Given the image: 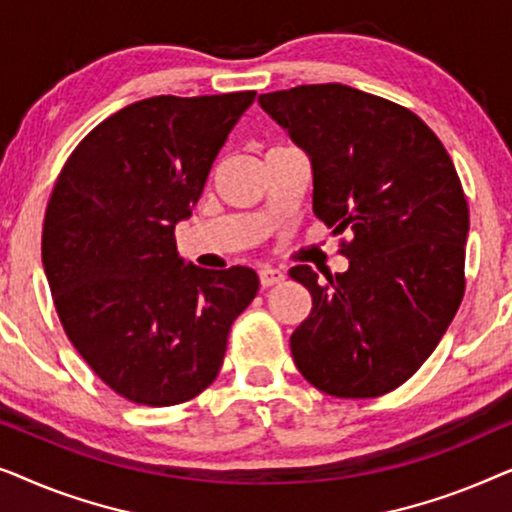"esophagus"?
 Wrapping results in <instances>:
<instances>
[{
    "label": "esophagus",
    "mask_w": 512,
    "mask_h": 512,
    "mask_svg": "<svg viewBox=\"0 0 512 512\" xmlns=\"http://www.w3.org/2000/svg\"><path fill=\"white\" fill-rule=\"evenodd\" d=\"M258 279H261L263 289H268V286H275L279 282H284V272L272 268V265H263V268L258 270Z\"/></svg>",
    "instance_id": "esophagus-1"
}]
</instances>
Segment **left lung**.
Here are the masks:
<instances>
[{
    "mask_svg": "<svg viewBox=\"0 0 512 512\" xmlns=\"http://www.w3.org/2000/svg\"><path fill=\"white\" fill-rule=\"evenodd\" d=\"M258 104L312 167V209L349 268L289 275L312 296L291 335L307 382L338 398L396 389L429 359L464 298L468 205L445 146L422 118L342 83L277 90Z\"/></svg>",
    "mask_w": 512,
    "mask_h": 512,
    "instance_id": "8db88e82",
    "label": "left lung"
}]
</instances>
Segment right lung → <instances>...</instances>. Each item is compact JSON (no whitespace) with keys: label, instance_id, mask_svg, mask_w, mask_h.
I'll return each instance as SVG.
<instances>
[{"label":"right lung","instance_id":"right-lung-1","mask_svg":"<svg viewBox=\"0 0 512 512\" xmlns=\"http://www.w3.org/2000/svg\"><path fill=\"white\" fill-rule=\"evenodd\" d=\"M254 97L128 104L76 146L53 188L41 258L55 310L76 352L128 401L160 408L207 389L256 298L254 270L198 268L174 242Z\"/></svg>","mask_w":512,"mask_h":512}]
</instances>
